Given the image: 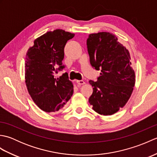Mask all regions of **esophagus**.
<instances>
[{"label":"esophagus","instance_id":"obj_1","mask_svg":"<svg viewBox=\"0 0 157 157\" xmlns=\"http://www.w3.org/2000/svg\"><path fill=\"white\" fill-rule=\"evenodd\" d=\"M77 84H78V85H84L85 84V82L83 81V80H78L77 81Z\"/></svg>","mask_w":157,"mask_h":157}]
</instances>
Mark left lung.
<instances>
[{
  "instance_id": "8db88e82",
  "label": "left lung",
  "mask_w": 157,
  "mask_h": 157,
  "mask_svg": "<svg viewBox=\"0 0 157 157\" xmlns=\"http://www.w3.org/2000/svg\"><path fill=\"white\" fill-rule=\"evenodd\" d=\"M87 47L91 65L101 71L97 81H89V102L98 114L113 115L125 105L135 85L129 52L115 35L105 32L90 34Z\"/></svg>"
}]
</instances>
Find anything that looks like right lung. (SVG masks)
Segmentation results:
<instances>
[{
  "label": "right lung",
  "mask_w": 157,
  "mask_h": 157,
  "mask_svg": "<svg viewBox=\"0 0 157 157\" xmlns=\"http://www.w3.org/2000/svg\"><path fill=\"white\" fill-rule=\"evenodd\" d=\"M75 34L57 29L36 38L28 49L25 62L28 90L38 107L47 113L56 112L71 98L73 86L67 73H56L65 67L62 61L67 42Z\"/></svg>",
  "instance_id": "right-lung-1"
}]
</instances>
